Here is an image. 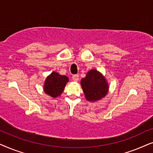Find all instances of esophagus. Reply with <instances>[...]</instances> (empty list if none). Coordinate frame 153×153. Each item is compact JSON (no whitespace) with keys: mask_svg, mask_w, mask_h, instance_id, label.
I'll return each mask as SVG.
<instances>
[{"mask_svg":"<svg viewBox=\"0 0 153 153\" xmlns=\"http://www.w3.org/2000/svg\"><path fill=\"white\" fill-rule=\"evenodd\" d=\"M79 76L78 74H74L72 76V79L74 82H77V81H79Z\"/></svg>","mask_w":153,"mask_h":153,"instance_id":"34e87169","label":"esophagus"}]
</instances>
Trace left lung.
<instances>
[{
	"label": "left lung",
	"instance_id": "1",
	"mask_svg": "<svg viewBox=\"0 0 153 153\" xmlns=\"http://www.w3.org/2000/svg\"><path fill=\"white\" fill-rule=\"evenodd\" d=\"M81 84L88 101H97L106 95L108 84L105 78L95 70L87 73L85 78L81 79Z\"/></svg>",
	"mask_w": 153,
	"mask_h": 153
}]
</instances>
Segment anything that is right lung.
<instances>
[{"label":"right lung","instance_id":"obj_1","mask_svg":"<svg viewBox=\"0 0 153 153\" xmlns=\"http://www.w3.org/2000/svg\"><path fill=\"white\" fill-rule=\"evenodd\" d=\"M68 81V77L67 76L53 72L45 81L44 85L45 93L52 97H58L64 91V88Z\"/></svg>","mask_w":153,"mask_h":153}]
</instances>
